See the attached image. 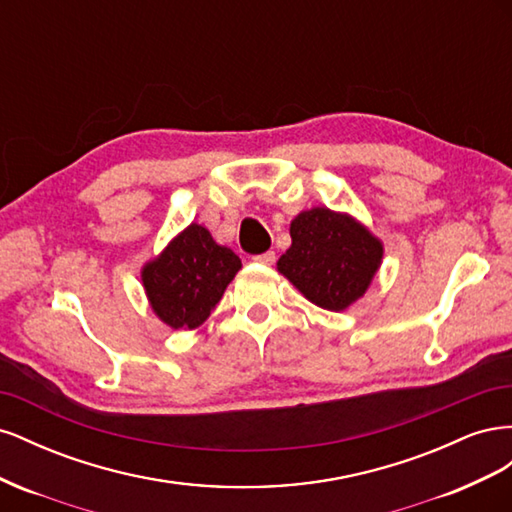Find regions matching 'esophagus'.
<instances>
[{
	"label": "esophagus",
	"instance_id": "1",
	"mask_svg": "<svg viewBox=\"0 0 512 512\" xmlns=\"http://www.w3.org/2000/svg\"><path fill=\"white\" fill-rule=\"evenodd\" d=\"M254 262H258V265H273V262H275V252L258 254V256H254Z\"/></svg>",
	"mask_w": 512,
	"mask_h": 512
}]
</instances>
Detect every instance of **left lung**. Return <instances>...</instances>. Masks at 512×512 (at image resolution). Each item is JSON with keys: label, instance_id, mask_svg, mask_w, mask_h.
<instances>
[{"label": "left lung", "instance_id": "8db88e82", "mask_svg": "<svg viewBox=\"0 0 512 512\" xmlns=\"http://www.w3.org/2000/svg\"><path fill=\"white\" fill-rule=\"evenodd\" d=\"M290 237L277 271L329 312H344L363 297L384 256L382 241L361 222L327 207L301 211L290 224Z\"/></svg>", "mask_w": 512, "mask_h": 512}]
</instances>
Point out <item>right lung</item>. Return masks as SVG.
Wrapping results in <instances>:
<instances>
[{
    "label": "right lung",
    "instance_id": "obj_1",
    "mask_svg": "<svg viewBox=\"0 0 512 512\" xmlns=\"http://www.w3.org/2000/svg\"><path fill=\"white\" fill-rule=\"evenodd\" d=\"M241 269L239 256L192 222L141 271L149 305L170 329H198Z\"/></svg>",
    "mask_w": 512,
    "mask_h": 512
}]
</instances>
